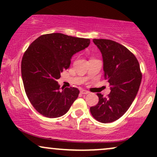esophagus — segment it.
<instances>
[{
    "instance_id": "obj_1",
    "label": "esophagus",
    "mask_w": 157,
    "mask_h": 157,
    "mask_svg": "<svg viewBox=\"0 0 157 157\" xmlns=\"http://www.w3.org/2000/svg\"><path fill=\"white\" fill-rule=\"evenodd\" d=\"M80 93L82 94H89V91H86V90H81Z\"/></svg>"
}]
</instances>
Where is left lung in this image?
I'll use <instances>...</instances> for the list:
<instances>
[{"mask_svg": "<svg viewBox=\"0 0 157 157\" xmlns=\"http://www.w3.org/2000/svg\"><path fill=\"white\" fill-rule=\"evenodd\" d=\"M102 54L104 77L110 83L107 97L97 94L99 102L90 108L97 121L109 123L120 119L129 109L140 89L142 74L137 59L122 45L106 39H94Z\"/></svg>", "mask_w": 157, "mask_h": 157, "instance_id": "obj_1", "label": "left lung"}]
</instances>
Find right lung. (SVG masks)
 Listing matches in <instances>:
<instances>
[{
	"mask_svg": "<svg viewBox=\"0 0 157 157\" xmlns=\"http://www.w3.org/2000/svg\"><path fill=\"white\" fill-rule=\"evenodd\" d=\"M89 44V39L52 33L40 36L27 48L21 62L23 86L32 105L43 116L60 117L77 98V88H60L57 80L69 67L72 56Z\"/></svg>",
	"mask_w": 157,
	"mask_h": 157,
	"instance_id": "add662e5",
	"label": "right lung"
}]
</instances>
